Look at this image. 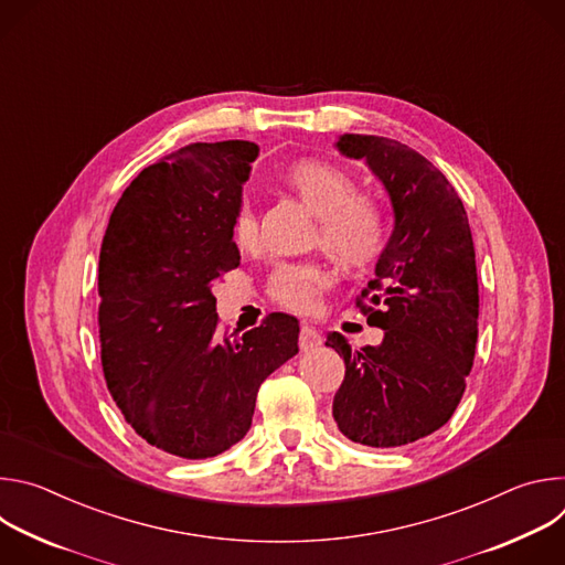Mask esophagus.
I'll use <instances>...</instances> for the list:
<instances>
[{
  "label": "esophagus",
  "instance_id": "34e87169",
  "mask_svg": "<svg viewBox=\"0 0 565 565\" xmlns=\"http://www.w3.org/2000/svg\"><path fill=\"white\" fill-rule=\"evenodd\" d=\"M321 344V335L317 329L303 324L301 331H299V349L301 351H310V349H317Z\"/></svg>",
  "mask_w": 565,
  "mask_h": 565
}]
</instances>
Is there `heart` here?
Instances as JSON below:
<instances>
[{"label":"heart","mask_w":565,"mask_h":565,"mask_svg":"<svg viewBox=\"0 0 565 565\" xmlns=\"http://www.w3.org/2000/svg\"><path fill=\"white\" fill-rule=\"evenodd\" d=\"M290 190L319 218V244L349 270L373 268L388 248V214L371 196L358 194L355 179L338 166L306 160L286 177ZM232 241L241 250H255L259 227L253 210L241 205L232 218ZM329 286V273L315 262L279 264L268 279V295L295 312H310L319 292Z\"/></svg>","instance_id":"1"}]
</instances>
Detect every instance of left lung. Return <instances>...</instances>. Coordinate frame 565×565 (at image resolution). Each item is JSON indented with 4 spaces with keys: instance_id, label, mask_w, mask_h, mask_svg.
Returning a JSON list of instances; mask_svg holds the SVG:
<instances>
[{
    "instance_id": "obj_1",
    "label": "left lung",
    "mask_w": 565,
    "mask_h": 565,
    "mask_svg": "<svg viewBox=\"0 0 565 565\" xmlns=\"http://www.w3.org/2000/svg\"><path fill=\"white\" fill-rule=\"evenodd\" d=\"M335 147L384 185L393 232L358 299L382 344L351 351L344 335L327 338L347 364L333 418L353 443L402 447L438 431L465 393L478 338L471 230L451 183L416 149L364 134Z\"/></svg>"
}]
</instances>
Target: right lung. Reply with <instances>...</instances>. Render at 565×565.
Returning a JSON list of instances; mask_svg holds the SVG:
<instances>
[{"instance_id":"add662e5","label":"right lung","mask_w":565,"mask_h":565,"mask_svg":"<svg viewBox=\"0 0 565 565\" xmlns=\"http://www.w3.org/2000/svg\"><path fill=\"white\" fill-rule=\"evenodd\" d=\"M259 147L194 142L145 168L100 248V342L109 393L151 447L212 458L253 425L262 382L297 355L299 324L273 312L218 335L212 284L241 262L232 218Z\"/></svg>"}]
</instances>
